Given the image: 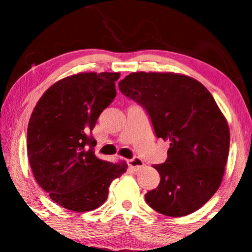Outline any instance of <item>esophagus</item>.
<instances>
[{
    "label": "esophagus",
    "instance_id": "esophagus-1",
    "mask_svg": "<svg viewBox=\"0 0 252 252\" xmlns=\"http://www.w3.org/2000/svg\"><path fill=\"white\" fill-rule=\"evenodd\" d=\"M128 164L134 170H140L144 167V162L142 160H141V158H130V160H128Z\"/></svg>",
    "mask_w": 252,
    "mask_h": 252
}]
</instances>
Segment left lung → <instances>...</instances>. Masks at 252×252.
Instances as JSON below:
<instances>
[{"mask_svg": "<svg viewBox=\"0 0 252 252\" xmlns=\"http://www.w3.org/2000/svg\"><path fill=\"white\" fill-rule=\"evenodd\" d=\"M118 88L147 110L156 136L169 141L167 160L154 166L161 180L144 195L147 204L168 217L200 209L220 186L230 147L215 98L200 82L172 72H132Z\"/></svg>", "mask_w": 252, "mask_h": 252, "instance_id": "1", "label": "left lung"}]
</instances>
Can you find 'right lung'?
I'll return each instance as SVG.
<instances>
[{"label":"right lung","mask_w":252,"mask_h":252,"mask_svg":"<svg viewBox=\"0 0 252 252\" xmlns=\"http://www.w3.org/2000/svg\"><path fill=\"white\" fill-rule=\"evenodd\" d=\"M120 73L83 72L54 83L36 103L27 130V154L39 186L74 212L96 210L114 179L126 172L94 155L96 122L116 97Z\"/></svg>","instance_id":"right-lung-1"}]
</instances>
